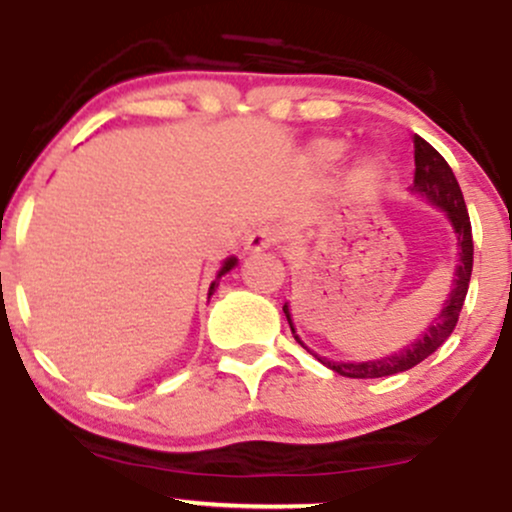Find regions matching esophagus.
Instances as JSON below:
<instances>
[{"mask_svg": "<svg viewBox=\"0 0 512 512\" xmlns=\"http://www.w3.org/2000/svg\"><path fill=\"white\" fill-rule=\"evenodd\" d=\"M276 243V228L272 226H260L255 233L248 238V245H245V250L250 252H262V250H269L272 245Z\"/></svg>", "mask_w": 512, "mask_h": 512, "instance_id": "obj_1", "label": "esophagus"}]
</instances>
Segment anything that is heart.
Returning a JSON list of instances; mask_svg holds the SVG:
<instances>
[{
    "label": "heart",
    "mask_w": 512,
    "mask_h": 512,
    "mask_svg": "<svg viewBox=\"0 0 512 512\" xmlns=\"http://www.w3.org/2000/svg\"><path fill=\"white\" fill-rule=\"evenodd\" d=\"M346 149H349V146H346L344 142H327V144L317 146L315 156L320 158L322 163H337L339 158L346 154ZM383 173H385L383 158L375 156V154H366V156L358 158V163L349 175V182L356 192H366V190H370V187L378 185L380 178H383Z\"/></svg>",
    "instance_id": "heart-1"
}]
</instances>
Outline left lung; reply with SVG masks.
Here are the masks:
<instances>
[{
    "label": "left lung",
    "instance_id": "1",
    "mask_svg": "<svg viewBox=\"0 0 512 512\" xmlns=\"http://www.w3.org/2000/svg\"><path fill=\"white\" fill-rule=\"evenodd\" d=\"M414 166V185L409 187V195L426 199L431 207L443 211V216L448 219L457 240V264L455 272H452L450 293L445 296L440 313H436V317H431V322L424 327V332H421L414 342L402 346L399 351H392V354H385L380 358H368V361H334V358L315 354L313 349L305 346L303 339L298 337L296 325H293L291 303L284 305V315L286 320H289V327L293 337H296V342L301 344L303 349H308L322 366L344 375V378H387V375L404 373V370L419 366V363L431 356L433 351L450 337L452 330H455L464 298H467L469 276H472L474 262V243L472 223H469L467 204H464L460 185H457V178L455 173H452V168L448 166V161L421 137H414Z\"/></svg>",
    "mask_w": 512,
    "mask_h": 512
}]
</instances>
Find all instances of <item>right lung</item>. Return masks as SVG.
<instances>
[{
	"label": "right lung",
	"mask_w": 512,
	"mask_h": 512,
	"mask_svg": "<svg viewBox=\"0 0 512 512\" xmlns=\"http://www.w3.org/2000/svg\"><path fill=\"white\" fill-rule=\"evenodd\" d=\"M238 267V257H226V260H223L221 262V267H219V272H216V276H214V281H211V284H209V293H207V296L211 298V296H214V291L216 289H219V281H221V276H226L228 272H231V269H236Z\"/></svg>",
	"instance_id": "right-lung-1"
}]
</instances>
